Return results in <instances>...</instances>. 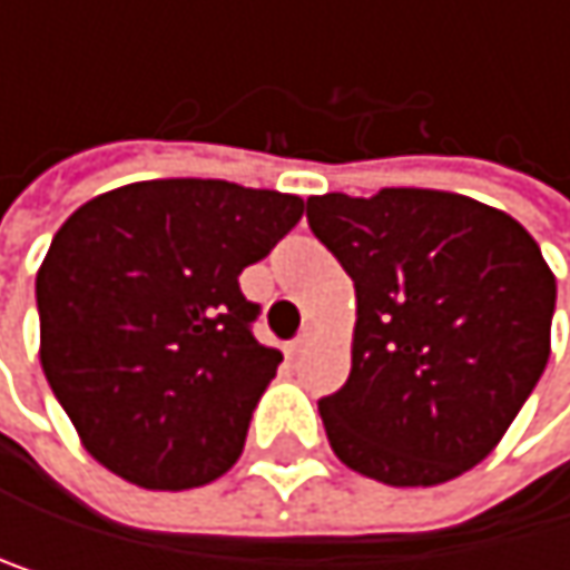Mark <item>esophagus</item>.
Wrapping results in <instances>:
<instances>
[{"mask_svg": "<svg viewBox=\"0 0 570 570\" xmlns=\"http://www.w3.org/2000/svg\"><path fill=\"white\" fill-rule=\"evenodd\" d=\"M308 336H312V333L305 330V333H302L298 340H292V343H288V353H292V356H298V353H302V350L308 346Z\"/></svg>", "mask_w": 570, "mask_h": 570, "instance_id": "obj_1", "label": "esophagus"}]
</instances>
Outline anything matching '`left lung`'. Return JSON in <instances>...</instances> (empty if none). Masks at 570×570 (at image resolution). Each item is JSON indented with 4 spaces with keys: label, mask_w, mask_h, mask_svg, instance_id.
Masks as SVG:
<instances>
[{
    "label": "left lung",
    "mask_w": 570,
    "mask_h": 570,
    "mask_svg": "<svg viewBox=\"0 0 570 570\" xmlns=\"http://www.w3.org/2000/svg\"><path fill=\"white\" fill-rule=\"evenodd\" d=\"M305 217L356 288L350 377L320 401L333 452L387 487L462 475L551 356L558 285L537 240L439 189L308 196Z\"/></svg>",
    "instance_id": "1"
}]
</instances>
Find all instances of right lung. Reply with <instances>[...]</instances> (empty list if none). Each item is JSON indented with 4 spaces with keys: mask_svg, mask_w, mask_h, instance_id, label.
Masks as SVG:
<instances>
[{
    "mask_svg": "<svg viewBox=\"0 0 570 570\" xmlns=\"http://www.w3.org/2000/svg\"><path fill=\"white\" fill-rule=\"evenodd\" d=\"M292 193L149 179L67 217L37 275L40 363L105 469L146 490L224 475L282 363L237 275L298 224Z\"/></svg>",
    "mask_w": 570,
    "mask_h": 570,
    "instance_id": "obj_1",
    "label": "right lung"
}]
</instances>
